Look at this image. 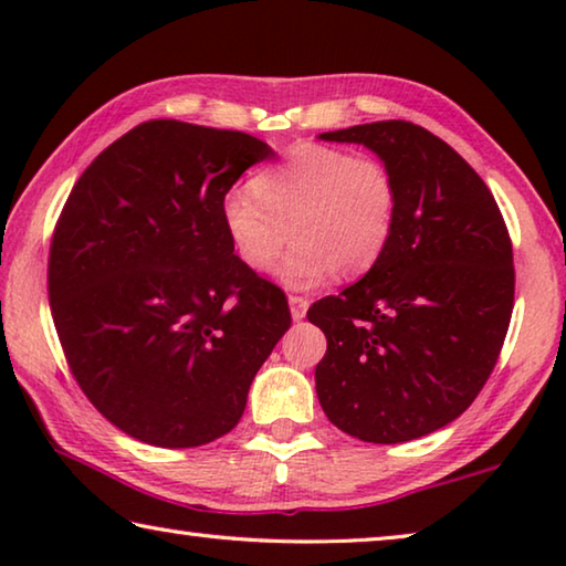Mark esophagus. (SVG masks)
I'll return each mask as SVG.
<instances>
[{"mask_svg": "<svg viewBox=\"0 0 566 566\" xmlns=\"http://www.w3.org/2000/svg\"><path fill=\"white\" fill-rule=\"evenodd\" d=\"M306 306H310V300H306V296H300V294H290V310H292V319H294V322L304 319V314H306Z\"/></svg>", "mask_w": 566, "mask_h": 566, "instance_id": "34e87169", "label": "esophagus"}]
</instances>
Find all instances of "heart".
Masks as SVG:
<instances>
[{"instance_id":"obj_1","label":"heart","mask_w":566,"mask_h":566,"mask_svg":"<svg viewBox=\"0 0 566 566\" xmlns=\"http://www.w3.org/2000/svg\"><path fill=\"white\" fill-rule=\"evenodd\" d=\"M399 217L397 179L385 161L347 149L296 145L280 165L232 189L222 222L239 260L270 272L292 239L282 266L286 284L312 290L332 274L361 276L389 249Z\"/></svg>"}]
</instances>
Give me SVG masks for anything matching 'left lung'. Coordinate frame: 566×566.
Wrapping results in <instances>:
<instances>
[{"instance_id": "8db88e82", "label": "left lung", "mask_w": 566, "mask_h": 566, "mask_svg": "<svg viewBox=\"0 0 566 566\" xmlns=\"http://www.w3.org/2000/svg\"><path fill=\"white\" fill-rule=\"evenodd\" d=\"M377 151L399 217L375 270L306 312L327 337L314 369L324 415L371 444L454 421L490 379L514 306L512 239L490 187L419 124L387 119L324 132Z\"/></svg>"}]
</instances>
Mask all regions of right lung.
Returning <instances> with one entry per match:
<instances>
[{
	"label": "right lung",
	"mask_w": 566,
	"mask_h": 566,
	"mask_svg": "<svg viewBox=\"0 0 566 566\" xmlns=\"http://www.w3.org/2000/svg\"><path fill=\"white\" fill-rule=\"evenodd\" d=\"M274 151L177 119L129 129L84 169L56 219L50 304L76 385L139 442L187 449L237 427L292 314L234 254L222 202Z\"/></svg>",
	"instance_id": "obj_1"
}]
</instances>
